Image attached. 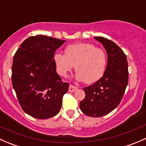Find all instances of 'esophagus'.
<instances>
[{
  "mask_svg": "<svg viewBox=\"0 0 146 146\" xmlns=\"http://www.w3.org/2000/svg\"><path fill=\"white\" fill-rule=\"evenodd\" d=\"M77 89H78V87L75 86H73V85H70V87H69V91L72 93L74 92V91H76Z\"/></svg>",
  "mask_w": 146,
  "mask_h": 146,
  "instance_id": "obj_1",
  "label": "esophagus"
}]
</instances>
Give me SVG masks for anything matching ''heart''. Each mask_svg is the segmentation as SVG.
<instances>
[{
	"label": "heart",
	"mask_w": 146,
	"mask_h": 146,
	"mask_svg": "<svg viewBox=\"0 0 146 146\" xmlns=\"http://www.w3.org/2000/svg\"><path fill=\"white\" fill-rule=\"evenodd\" d=\"M57 72L67 77L74 67L78 80L88 84L97 82L103 76L107 65L105 51L88 43L71 44L65 49V55L58 52L53 57Z\"/></svg>",
	"instance_id": "heart-1"
}]
</instances>
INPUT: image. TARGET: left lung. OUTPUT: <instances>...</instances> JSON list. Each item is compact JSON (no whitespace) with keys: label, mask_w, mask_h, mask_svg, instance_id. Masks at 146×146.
<instances>
[{"label":"left lung","mask_w":146,"mask_h":146,"mask_svg":"<svg viewBox=\"0 0 146 146\" xmlns=\"http://www.w3.org/2000/svg\"><path fill=\"white\" fill-rule=\"evenodd\" d=\"M94 38L104 46L108 63L103 76L84 88L86 96L79 106L85 115L100 117L112 112L121 102L128 84V63L126 55L116 43L103 37Z\"/></svg>","instance_id":"1"}]
</instances>
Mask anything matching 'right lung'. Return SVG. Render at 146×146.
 Wrapping results in <instances>:
<instances>
[{"mask_svg":"<svg viewBox=\"0 0 146 146\" xmlns=\"http://www.w3.org/2000/svg\"><path fill=\"white\" fill-rule=\"evenodd\" d=\"M64 40L43 35L27 38L16 51L12 84L23 110L36 119H48L60 110L69 84L56 72L53 57Z\"/></svg>","mask_w":146,"mask_h":146,"instance_id":"right-lung-1","label":"right lung"}]
</instances>
